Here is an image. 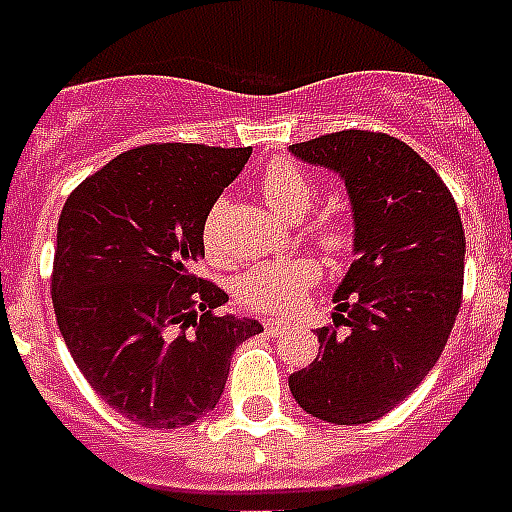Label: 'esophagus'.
Returning a JSON list of instances; mask_svg holds the SVG:
<instances>
[{"mask_svg":"<svg viewBox=\"0 0 512 512\" xmlns=\"http://www.w3.org/2000/svg\"><path fill=\"white\" fill-rule=\"evenodd\" d=\"M264 327H267L269 335H277L285 330V320H280V317H264Z\"/></svg>","mask_w":512,"mask_h":512,"instance_id":"esophagus-1","label":"esophagus"}]
</instances>
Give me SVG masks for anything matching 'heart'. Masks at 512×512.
Segmentation results:
<instances>
[{"mask_svg": "<svg viewBox=\"0 0 512 512\" xmlns=\"http://www.w3.org/2000/svg\"><path fill=\"white\" fill-rule=\"evenodd\" d=\"M261 195L277 214L288 222H301L314 206L317 190L312 179L290 161H272L261 177ZM203 248L211 261H222L219 243H216V214H211L203 224ZM317 243L327 251H341L349 243V232L335 219H322L314 227ZM317 280V264L312 259H280L264 261L256 267L245 269L235 280L237 304L256 312L285 314L301 301L306 290Z\"/></svg>", "mask_w": 512, "mask_h": 512, "instance_id": "heart-1", "label": "heart"}]
</instances>
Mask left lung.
I'll list each match as a JSON object with an SVG mask.
<instances>
[{
	"instance_id": "8db88e82",
	"label": "left lung",
	"mask_w": 512,
	"mask_h": 512,
	"mask_svg": "<svg viewBox=\"0 0 512 512\" xmlns=\"http://www.w3.org/2000/svg\"><path fill=\"white\" fill-rule=\"evenodd\" d=\"M343 179L354 264L335 288L320 354L288 378L314 418L359 425L383 418L439 362L460 312L465 232L455 198L410 145L375 132L325 134L288 147Z\"/></svg>"
}]
</instances>
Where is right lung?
Wrapping results in <instances>:
<instances>
[{"mask_svg": "<svg viewBox=\"0 0 512 512\" xmlns=\"http://www.w3.org/2000/svg\"><path fill=\"white\" fill-rule=\"evenodd\" d=\"M251 147L166 142L102 166L57 222L52 304L89 386L145 428H182L214 410L232 351L259 320L219 314L230 296L192 269L203 224Z\"/></svg>", "mask_w": 512, "mask_h": 512, "instance_id": "obj_1", "label": "right lung"}]
</instances>
